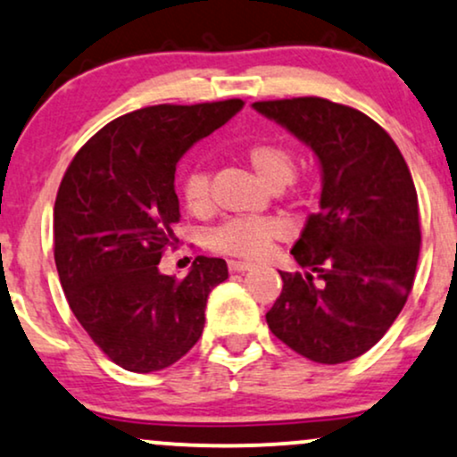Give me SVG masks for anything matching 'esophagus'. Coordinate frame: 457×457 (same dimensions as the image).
<instances>
[{
  "instance_id": "34e87169",
  "label": "esophagus",
  "mask_w": 457,
  "mask_h": 457,
  "mask_svg": "<svg viewBox=\"0 0 457 457\" xmlns=\"http://www.w3.org/2000/svg\"><path fill=\"white\" fill-rule=\"evenodd\" d=\"M228 268H229V272H246V270H251L253 263H249V262H236V260H229V262H228Z\"/></svg>"
}]
</instances>
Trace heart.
<instances>
[{
    "label": "heart",
    "instance_id": "b5f03b06",
    "mask_svg": "<svg viewBox=\"0 0 457 457\" xmlns=\"http://www.w3.org/2000/svg\"><path fill=\"white\" fill-rule=\"evenodd\" d=\"M246 162L255 170V174L270 189H283L294 179L295 159L287 146L278 142H260L246 151ZM180 200L191 212H204L211 206V185L204 168H187L179 176ZM283 234V225L277 219L268 217H245L228 219L221 225L211 229L208 234V246L223 255L243 257V260H257L272 240Z\"/></svg>",
    "mask_w": 457,
    "mask_h": 457
}]
</instances>
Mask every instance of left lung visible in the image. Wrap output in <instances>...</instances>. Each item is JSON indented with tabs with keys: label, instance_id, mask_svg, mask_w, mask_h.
Returning <instances> with one entry per match:
<instances>
[{
	"label": "left lung",
	"instance_id": "8db88e82",
	"mask_svg": "<svg viewBox=\"0 0 457 457\" xmlns=\"http://www.w3.org/2000/svg\"><path fill=\"white\" fill-rule=\"evenodd\" d=\"M253 110L306 145L321 172L319 212L278 272L268 328L295 353L343 364L372 349L413 287L421 232L417 191L395 142L360 110L321 97L255 102Z\"/></svg>",
	"mask_w": 457,
	"mask_h": 457
}]
</instances>
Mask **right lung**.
Masks as SVG:
<instances>
[{"mask_svg": "<svg viewBox=\"0 0 457 457\" xmlns=\"http://www.w3.org/2000/svg\"><path fill=\"white\" fill-rule=\"evenodd\" d=\"M245 106H148L114 119L71 159L54 200V263L71 312L114 364L172 366L202 337L228 263L197 255L185 278L159 272L180 221L176 163Z\"/></svg>", "mask_w": 457, "mask_h": 457, "instance_id": "1", "label": "right lung"}]
</instances>
